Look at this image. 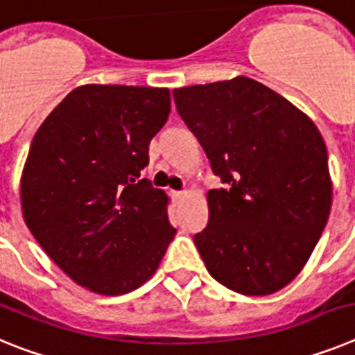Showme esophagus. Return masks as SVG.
Listing matches in <instances>:
<instances>
[{
  "label": "esophagus",
  "instance_id": "esophagus-1",
  "mask_svg": "<svg viewBox=\"0 0 355 355\" xmlns=\"http://www.w3.org/2000/svg\"><path fill=\"white\" fill-rule=\"evenodd\" d=\"M184 195H186V191H173L175 198H182Z\"/></svg>",
  "mask_w": 355,
  "mask_h": 355
}]
</instances>
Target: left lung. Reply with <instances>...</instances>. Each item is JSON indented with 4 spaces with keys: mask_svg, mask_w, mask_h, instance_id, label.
<instances>
[{
    "mask_svg": "<svg viewBox=\"0 0 355 355\" xmlns=\"http://www.w3.org/2000/svg\"><path fill=\"white\" fill-rule=\"evenodd\" d=\"M175 103L223 187L207 193L195 245L220 284L250 297L306 266L332 203L323 137L286 98L246 76L175 89Z\"/></svg>",
    "mask_w": 355,
    "mask_h": 355,
    "instance_id": "left-lung-1",
    "label": "left lung"
}]
</instances>
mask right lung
Here are the masks:
<instances>
[{
    "instance_id": "obj_1",
    "label": "right lung",
    "mask_w": 355,
    "mask_h": 355,
    "mask_svg": "<svg viewBox=\"0 0 355 355\" xmlns=\"http://www.w3.org/2000/svg\"><path fill=\"white\" fill-rule=\"evenodd\" d=\"M169 110L168 89L92 84L71 91L39 126L21 207L37 243L76 284L134 291L173 241L168 196L141 177Z\"/></svg>"
}]
</instances>
